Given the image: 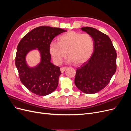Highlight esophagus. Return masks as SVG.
<instances>
[{
  "label": "esophagus",
  "mask_w": 131,
  "mask_h": 131,
  "mask_svg": "<svg viewBox=\"0 0 131 131\" xmlns=\"http://www.w3.org/2000/svg\"><path fill=\"white\" fill-rule=\"evenodd\" d=\"M66 69H67V67H61V72L62 73H63V72H64L65 70H66Z\"/></svg>",
  "instance_id": "1"
}]
</instances>
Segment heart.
I'll return each instance as SVG.
<instances>
[{
    "instance_id": "1",
    "label": "heart",
    "mask_w": 131,
    "mask_h": 131,
    "mask_svg": "<svg viewBox=\"0 0 131 131\" xmlns=\"http://www.w3.org/2000/svg\"><path fill=\"white\" fill-rule=\"evenodd\" d=\"M58 41L51 42L49 48L57 64H60L67 53L69 62H73L76 65L81 64L90 58L94 49L93 39L88 33L69 31L59 37Z\"/></svg>"
}]
</instances>
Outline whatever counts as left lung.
Masks as SVG:
<instances>
[{
	"label": "left lung",
	"mask_w": 131,
	"mask_h": 131,
	"mask_svg": "<svg viewBox=\"0 0 131 131\" xmlns=\"http://www.w3.org/2000/svg\"><path fill=\"white\" fill-rule=\"evenodd\" d=\"M81 29L92 37L94 49L89 60L77 69L74 82L82 92L93 94L103 89L116 72L117 54L108 35L92 27Z\"/></svg>",
	"instance_id": "8db88e82"
}]
</instances>
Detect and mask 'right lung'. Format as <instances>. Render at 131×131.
I'll list each match as a JSON object with an SVG mask.
<instances>
[{
	"label": "right lung",
	"mask_w": 131,
	"mask_h": 131,
	"mask_svg": "<svg viewBox=\"0 0 131 131\" xmlns=\"http://www.w3.org/2000/svg\"><path fill=\"white\" fill-rule=\"evenodd\" d=\"M66 31L59 28L38 27L30 31L19 41L15 64L21 82L31 92L45 96L57 88L58 78L62 73L60 68L50 62L49 48L53 39ZM37 48L41 53V62L37 66L30 68L26 63V54Z\"/></svg>",
	"instance_id": "1"
}]
</instances>
